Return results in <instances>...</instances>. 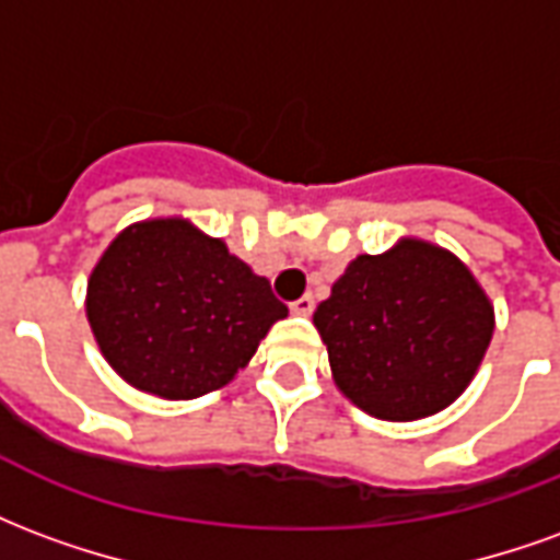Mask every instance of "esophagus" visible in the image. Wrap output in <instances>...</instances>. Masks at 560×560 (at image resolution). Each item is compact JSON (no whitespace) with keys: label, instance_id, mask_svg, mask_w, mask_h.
<instances>
[{"label":"esophagus","instance_id":"1","mask_svg":"<svg viewBox=\"0 0 560 560\" xmlns=\"http://www.w3.org/2000/svg\"><path fill=\"white\" fill-rule=\"evenodd\" d=\"M291 312H293V315L308 317L312 312H315V296H308V293H305V296H300L296 303H291Z\"/></svg>","mask_w":560,"mask_h":560}]
</instances>
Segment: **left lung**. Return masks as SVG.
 <instances>
[{"instance_id":"8db88e82","label":"left lung","mask_w":560,"mask_h":560,"mask_svg":"<svg viewBox=\"0 0 560 560\" xmlns=\"http://www.w3.org/2000/svg\"><path fill=\"white\" fill-rule=\"evenodd\" d=\"M332 381L377 420L444 411L468 389L494 332V305L462 260L401 236L357 255L315 308Z\"/></svg>"}]
</instances>
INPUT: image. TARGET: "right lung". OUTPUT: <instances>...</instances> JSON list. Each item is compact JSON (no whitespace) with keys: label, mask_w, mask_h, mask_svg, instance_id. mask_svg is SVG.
<instances>
[{"label":"right lung","mask_w":560,"mask_h":560,"mask_svg":"<svg viewBox=\"0 0 560 560\" xmlns=\"http://www.w3.org/2000/svg\"><path fill=\"white\" fill-rule=\"evenodd\" d=\"M281 317L288 305L269 281L183 215L128 224L86 281V320L107 365L167 401L228 387Z\"/></svg>","instance_id":"right-lung-1"}]
</instances>
